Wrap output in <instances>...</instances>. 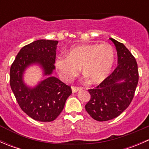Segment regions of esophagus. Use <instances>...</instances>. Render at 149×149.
<instances>
[{"label":"esophagus","mask_w":149,"mask_h":149,"mask_svg":"<svg viewBox=\"0 0 149 149\" xmlns=\"http://www.w3.org/2000/svg\"><path fill=\"white\" fill-rule=\"evenodd\" d=\"M81 87H77V86H72L71 87V89H72V91H73V93H76L77 92V91H79V90L81 89Z\"/></svg>","instance_id":"34e87169"}]
</instances>
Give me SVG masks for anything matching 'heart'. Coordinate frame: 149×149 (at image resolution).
I'll use <instances>...</instances> for the list:
<instances>
[{
	"label": "heart",
	"instance_id": "heart-1",
	"mask_svg": "<svg viewBox=\"0 0 149 149\" xmlns=\"http://www.w3.org/2000/svg\"><path fill=\"white\" fill-rule=\"evenodd\" d=\"M115 52L110 45H81L71 48L68 56H58L55 65L61 79L70 81L80 72L92 84L102 82L115 65Z\"/></svg>",
	"mask_w": 149,
	"mask_h": 149
}]
</instances>
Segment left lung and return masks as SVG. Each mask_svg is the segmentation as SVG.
Returning a JSON list of instances; mask_svg holds the SVG:
<instances>
[{
  "mask_svg": "<svg viewBox=\"0 0 149 149\" xmlns=\"http://www.w3.org/2000/svg\"><path fill=\"white\" fill-rule=\"evenodd\" d=\"M118 54V65L98 86L88 89L91 99L85 109L93 119L107 121L127 109L134 97L139 82L136 59L123 43L112 38Z\"/></svg>",
  "mask_w": 149,
  "mask_h": 149,
  "instance_id": "obj_1",
  "label": "left lung"
}]
</instances>
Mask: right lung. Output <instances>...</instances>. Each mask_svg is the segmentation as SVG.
I'll list each match as a JSON object with an SVG mask.
<instances>
[{
	"label": "right lung",
	"instance_id": "right-lung-1",
	"mask_svg": "<svg viewBox=\"0 0 149 149\" xmlns=\"http://www.w3.org/2000/svg\"><path fill=\"white\" fill-rule=\"evenodd\" d=\"M58 41L39 40L23 47L10 69V85L21 109L32 119L51 122L63 109L71 88L52 76L55 69ZM37 65L43 71L45 79L34 87L23 81V74L29 66Z\"/></svg>",
	"mask_w": 149,
	"mask_h": 149
}]
</instances>
